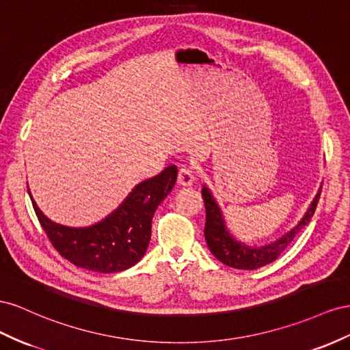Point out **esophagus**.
Instances as JSON below:
<instances>
[{
	"label": "esophagus",
	"instance_id": "34e87169",
	"mask_svg": "<svg viewBox=\"0 0 350 350\" xmlns=\"http://www.w3.org/2000/svg\"><path fill=\"white\" fill-rule=\"evenodd\" d=\"M177 182L182 186H191L195 182V172L191 165H183L178 168Z\"/></svg>",
	"mask_w": 350,
	"mask_h": 350
}]
</instances>
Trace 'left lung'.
Here are the masks:
<instances>
[{
  "mask_svg": "<svg viewBox=\"0 0 350 350\" xmlns=\"http://www.w3.org/2000/svg\"><path fill=\"white\" fill-rule=\"evenodd\" d=\"M321 189L323 186L319 187V191L314 198L312 204L309 205L306 214L295 228H292L291 232L284 234L282 239H278V241H275L274 243H269L261 247H251L234 241L232 234L228 233V230L226 228L221 209L218 208L211 192H209V189L204 186L202 199H204L205 211H206L204 234H205V241L209 251L213 252V255L218 259L219 262L237 269H256L259 267H264L269 262L275 261V259L283 254L284 249L293 242V239L297 236V233L301 232L309 221H311V218L315 213L317 204L319 201V195H321Z\"/></svg>",
  "mask_w": 350,
  "mask_h": 350,
  "instance_id": "1",
  "label": "left lung"
}]
</instances>
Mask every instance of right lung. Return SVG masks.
I'll return each instance as SVG.
<instances>
[{"instance_id": "obj_1", "label": "right lung", "mask_w": 350, "mask_h": 350, "mask_svg": "<svg viewBox=\"0 0 350 350\" xmlns=\"http://www.w3.org/2000/svg\"><path fill=\"white\" fill-rule=\"evenodd\" d=\"M177 167L139 183L114 213L89 227H67L42 214L31 195L33 209L49 242L76 267L96 273H118L141 261L151 241L152 217L163 199L172 192Z\"/></svg>"}]
</instances>
